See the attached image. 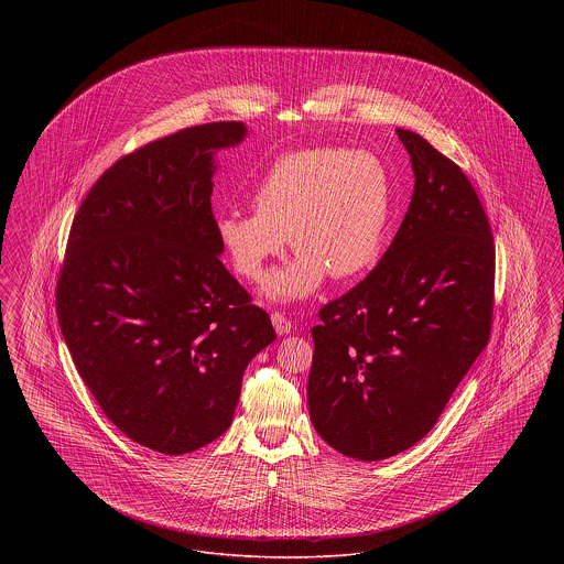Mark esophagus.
Segmentation results:
<instances>
[{
    "instance_id": "1",
    "label": "esophagus",
    "mask_w": 564,
    "mask_h": 564,
    "mask_svg": "<svg viewBox=\"0 0 564 564\" xmlns=\"http://www.w3.org/2000/svg\"><path fill=\"white\" fill-rule=\"evenodd\" d=\"M270 322H272V327H274V332H276L279 336L290 334V332H292V327H294L292 322H290L285 315H281V313H276V311L270 315Z\"/></svg>"
}]
</instances>
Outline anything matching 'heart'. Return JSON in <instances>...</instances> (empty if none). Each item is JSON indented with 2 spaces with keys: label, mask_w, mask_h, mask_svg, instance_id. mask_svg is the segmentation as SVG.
I'll return each instance as SVG.
<instances>
[{
  "label": "heart",
  "mask_w": 564,
  "mask_h": 564,
  "mask_svg": "<svg viewBox=\"0 0 564 564\" xmlns=\"http://www.w3.org/2000/svg\"><path fill=\"white\" fill-rule=\"evenodd\" d=\"M391 207L389 171L376 154L319 145L272 162L253 192L256 214L217 215L215 235L249 281L264 276L290 239L297 256L270 274L264 292L270 300L294 302L315 294L327 274L350 281L372 269Z\"/></svg>",
  "instance_id": "obj_1"
}]
</instances>
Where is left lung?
<instances>
[{"instance_id": "8db88e82", "label": "left lung", "mask_w": 564, "mask_h": 564, "mask_svg": "<svg viewBox=\"0 0 564 564\" xmlns=\"http://www.w3.org/2000/svg\"><path fill=\"white\" fill-rule=\"evenodd\" d=\"M414 192L375 270L313 327V427L338 453L380 460L430 433L488 345L495 245L465 173L421 134L395 129Z\"/></svg>"}]
</instances>
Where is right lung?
I'll return each instance as SVG.
<instances>
[{
    "mask_svg": "<svg viewBox=\"0 0 564 564\" xmlns=\"http://www.w3.org/2000/svg\"><path fill=\"white\" fill-rule=\"evenodd\" d=\"M242 122L189 127L111 164L74 217L56 315L82 380L109 421L162 455L230 427L247 364L274 340L221 264L215 154Z\"/></svg>",
    "mask_w": 564,
    "mask_h": 564,
    "instance_id": "add662e5",
    "label": "right lung"
}]
</instances>
